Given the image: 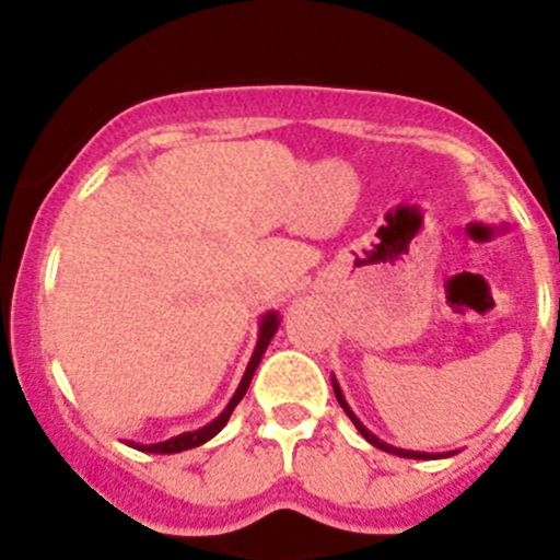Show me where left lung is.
Here are the masks:
<instances>
[{
    "label": "left lung",
    "instance_id": "left-lung-1",
    "mask_svg": "<svg viewBox=\"0 0 560 560\" xmlns=\"http://www.w3.org/2000/svg\"><path fill=\"white\" fill-rule=\"evenodd\" d=\"M332 393H336L338 404H341V409L347 411L349 420L354 422V428H358V431H360V436H363L365 442H369V444H374L376 450H382V453H393V455H398V457H415V460H433V457H439V455H431V453H415V450H400V447H393V444L382 442L380 436H374V433H371L369 428H365L363 422L358 420V415H354V411H352V406L347 404V398H343V393H341V387H338L336 376H332ZM447 455H453V453H447Z\"/></svg>",
    "mask_w": 560,
    "mask_h": 560
}]
</instances>
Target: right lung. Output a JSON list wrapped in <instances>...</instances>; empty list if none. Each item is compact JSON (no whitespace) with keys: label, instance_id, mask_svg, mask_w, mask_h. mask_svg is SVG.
Returning a JSON list of instances; mask_svg holds the SVG:
<instances>
[{"label":"right lung","instance_id":"1","mask_svg":"<svg viewBox=\"0 0 560 560\" xmlns=\"http://www.w3.org/2000/svg\"><path fill=\"white\" fill-rule=\"evenodd\" d=\"M279 325H281V316H279V312H268V314H262V319H259V336H257V347H254V352H252V360H248L244 380H241L238 389H235V395H233V398H230V404L224 406V411H222V415L217 417V420H213V422H208V425H202V428H197V431L180 433V436H173V439H167V442H156V444H135V442H129V447H135V450H143V453L173 455V453H184V450L200 447V444L211 442V439L217 436V433L222 431L224 425H228V420H230V415H233V409H235V406L241 404V398H244V395H246L248 385H252V376H254V371H257L259 360H262L265 349H268L270 338L276 336V330H279Z\"/></svg>","mask_w":560,"mask_h":560}]
</instances>
